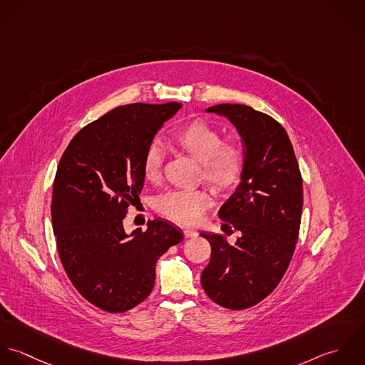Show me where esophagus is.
I'll return each instance as SVG.
<instances>
[{
  "label": "esophagus",
  "mask_w": 365,
  "mask_h": 365,
  "mask_svg": "<svg viewBox=\"0 0 365 365\" xmlns=\"http://www.w3.org/2000/svg\"><path fill=\"white\" fill-rule=\"evenodd\" d=\"M183 234H185L186 238H193V237L197 235V231L193 230V228H190V227H185V228H183Z\"/></svg>",
  "instance_id": "34e87169"
}]
</instances>
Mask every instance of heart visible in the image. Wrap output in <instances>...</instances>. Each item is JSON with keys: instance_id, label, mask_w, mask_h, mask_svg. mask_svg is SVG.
<instances>
[{"instance_id": "obj_1", "label": "heart", "mask_w": 365, "mask_h": 365, "mask_svg": "<svg viewBox=\"0 0 365 365\" xmlns=\"http://www.w3.org/2000/svg\"><path fill=\"white\" fill-rule=\"evenodd\" d=\"M172 143L200 163L202 179L217 193L234 189L244 169L242 152L231 143H224L217 128L203 120H193L172 135ZM165 150L158 143L146 146L143 158V175L155 183L162 176ZM212 199L206 190L189 189L168 192L156 202V209L168 219L180 224L199 222L210 207Z\"/></svg>"}]
</instances>
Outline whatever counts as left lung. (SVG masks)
<instances>
[{"instance_id": "obj_1", "label": "left lung", "mask_w": 365, "mask_h": 365, "mask_svg": "<svg viewBox=\"0 0 365 365\" xmlns=\"http://www.w3.org/2000/svg\"><path fill=\"white\" fill-rule=\"evenodd\" d=\"M244 144L241 182L221 206L222 230L241 232L231 245L224 235L202 232L212 245L202 287L217 304L242 310L259 303L285 275L299 235L303 185L291 140L272 117L242 104H219Z\"/></svg>"}]
</instances>
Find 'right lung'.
<instances>
[{
    "label": "right lung",
    "mask_w": 365,
    "mask_h": 365,
    "mask_svg": "<svg viewBox=\"0 0 365 365\" xmlns=\"http://www.w3.org/2000/svg\"><path fill=\"white\" fill-rule=\"evenodd\" d=\"M180 108L175 101L117 107L81 128L61 158L51 206L59 258L74 288L104 312L145 300L156 261L183 240L165 220L131 234L123 224L144 187L146 146Z\"/></svg>",
    "instance_id": "obj_1"
}]
</instances>
